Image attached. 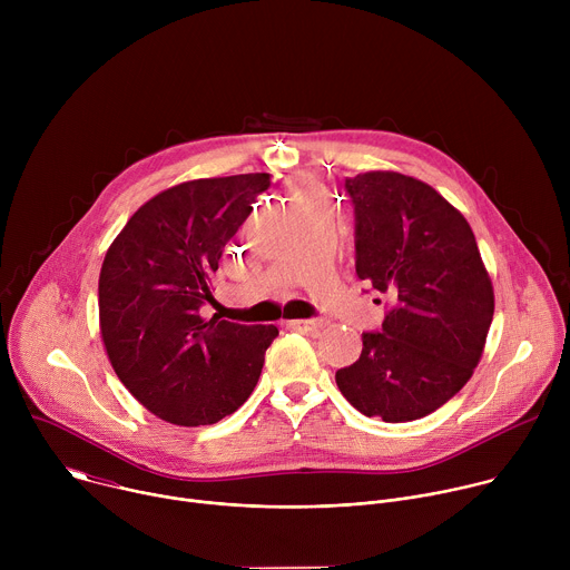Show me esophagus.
<instances>
[{"label": "esophagus", "mask_w": 570, "mask_h": 570, "mask_svg": "<svg viewBox=\"0 0 570 570\" xmlns=\"http://www.w3.org/2000/svg\"><path fill=\"white\" fill-rule=\"evenodd\" d=\"M286 324L293 332H315L317 327H322L320 320H288Z\"/></svg>", "instance_id": "34e87169"}]
</instances>
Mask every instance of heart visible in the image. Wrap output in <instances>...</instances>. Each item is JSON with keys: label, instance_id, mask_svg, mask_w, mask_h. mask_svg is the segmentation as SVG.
Returning a JSON list of instances; mask_svg holds the SVG:
<instances>
[{"label": "heart", "instance_id": "heart-1", "mask_svg": "<svg viewBox=\"0 0 570 570\" xmlns=\"http://www.w3.org/2000/svg\"><path fill=\"white\" fill-rule=\"evenodd\" d=\"M311 194H320V187H315L313 183H297L293 189V198H302V196H311Z\"/></svg>", "mask_w": 570, "mask_h": 570}]
</instances>
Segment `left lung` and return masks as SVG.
Returning <instances> with one entry per match:
<instances>
[{
  "mask_svg": "<svg viewBox=\"0 0 570 570\" xmlns=\"http://www.w3.org/2000/svg\"><path fill=\"white\" fill-rule=\"evenodd\" d=\"M356 212V273L392 304L361 358L336 372L343 396L387 424L431 415L471 379L494 317V286L466 218L396 171L345 180ZM381 302V299H379Z\"/></svg>",
  "mask_w": 570,
  "mask_h": 570,
  "instance_id": "1",
  "label": "left lung"
}]
</instances>
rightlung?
Returning <instances> with one entry per match:
<instances>
[{
    "mask_svg": "<svg viewBox=\"0 0 570 570\" xmlns=\"http://www.w3.org/2000/svg\"><path fill=\"white\" fill-rule=\"evenodd\" d=\"M271 187L268 174L180 183L146 200L106 253L99 327L128 392L155 417L207 426L253 394L275 324L203 317L225 243Z\"/></svg>",
    "mask_w": 570,
    "mask_h": 570,
    "instance_id": "1",
    "label": "right lung"
}]
</instances>
